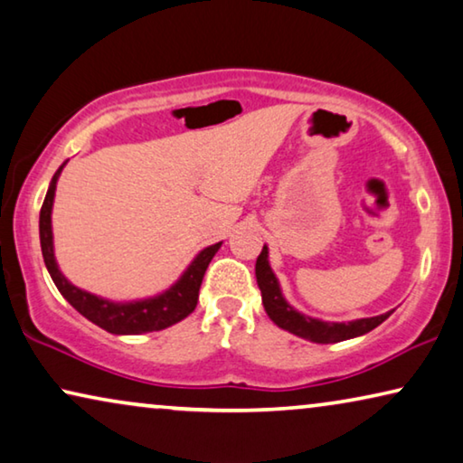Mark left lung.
Returning <instances> with one entry per match:
<instances>
[{
    "label": "left lung",
    "instance_id": "1",
    "mask_svg": "<svg viewBox=\"0 0 463 463\" xmlns=\"http://www.w3.org/2000/svg\"><path fill=\"white\" fill-rule=\"evenodd\" d=\"M255 279H258L261 303H264L268 318H270L279 328L288 330V333L299 336V339L312 343H339L355 339V336H362L365 333H370V330H374L378 324H383L392 314L391 309V312L374 316V318H360L351 322H326L298 312L280 291L279 279H276V274L270 268V260H268L266 245L258 255V261H255Z\"/></svg>",
    "mask_w": 463,
    "mask_h": 463
}]
</instances>
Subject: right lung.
Listing matches in <instances>:
<instances>
[{
	"instance_id": "1",
	"label": "right lung",
	"mask_w": 463,
	"mask_h": 463,
	"mask_svg": "<svg viewBox=\"0 0 463 463\" xmlns=\"http://www.w3.org/2000/svg\"><path fill=\"white\" fill-rule=\"evenodd\" d=\"M66 162L55 170V175L47 189L45 202L41 205L39 213V239H41V253H43V261L50 272L53 285L58 287L71 306L77 309L79 314L85 316L89 322L98 324L99 328L108 330L112 335H143L154 333V330H164L172 326V324L181 322L195 309L199 299V287H202L203 274L208 270L210 261L220 245H210L199 251L193 258L175 285H170L165 291L154 295V298L135 299V301H112L103 299L99 295H93L82 288L74 287L71 280L61 274L58 261H55L53 253V231H52V210H53V197L55 187H58V178L64 170Z\"/></svg>"
}]
</instances>
